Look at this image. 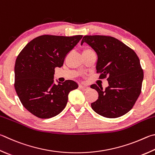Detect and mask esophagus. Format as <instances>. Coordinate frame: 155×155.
I'll list each match as a JSON object with an SVG mask.
<instances>
[{
  "label": "esophagus",
  "mask_w": 155,
  "mask_h": 155,
  "mask_svg": "<svg viewBox=\"0 0 155 155\" xmlns=\"http://www.w3.org/2000/svg\"><path fill=\"white\" fill-rule=\"evenodd\" d=\"M79 88L83 90V91H86V90L89 89V87H87V85H79Z\"/></svg>",
  "instance_id": "1"
}]
</instances>
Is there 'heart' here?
Wrapping results in <instances>:
<instances>
[{
	"label": "heart",
	"mask_w": 155,
	"mask_h": 155,
	"mask_svg": "<svg viewBox=\"0 0 155 155\" xmlns=\"http://www.w3.org/2000/svg\"><path fill=\"white\" fill-rule=\"evenodd\" d=\"M87 50H91V49H85L84 51H87Z\"/></svg>",
	"instance_id": "b5f03b06"
}]
</instances>
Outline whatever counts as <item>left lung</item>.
<instances>
[{"mask_svg":"<svg viewBox=\"0 0 155 155\" xmlns=\"http://www.w3.org/2000/svg\"><path fill=\"white\" fill-rule=\"evenodd\" d=\"M85 42L97 55L99 78H107L109 86L103 90L94 84L98 93L91 108L101 116L110 119L121 117L133 108L142 91L144 72L134 51L118 39L109 36H85Z\"/></svg>","mask_w":155,"mask_h":155,"instance_id":"1","label":"left lung"}]
</instances>
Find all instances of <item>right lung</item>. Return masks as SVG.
Returning <instances> with one entry per match:
<instances>
[{
    "mask_svg": "<svg viewBox=\"0 0 155 155\" xmlns=\"http://www.w3.org/2000/svg\"><path fill=\"white\" fill-rule=\"evenodd\" d=\"M83 35H42L29 42L19 53L15 64V91L26 109L40 119L60 113L70 91L78 88L74 81L53 83L56 67L63 66L68 53Z\"/></svg>",
    "mask_w": 155,
    "mask_h": 155,
    "instance_id": "add662e5",
    "label": "right lung"
}]
</instances>
